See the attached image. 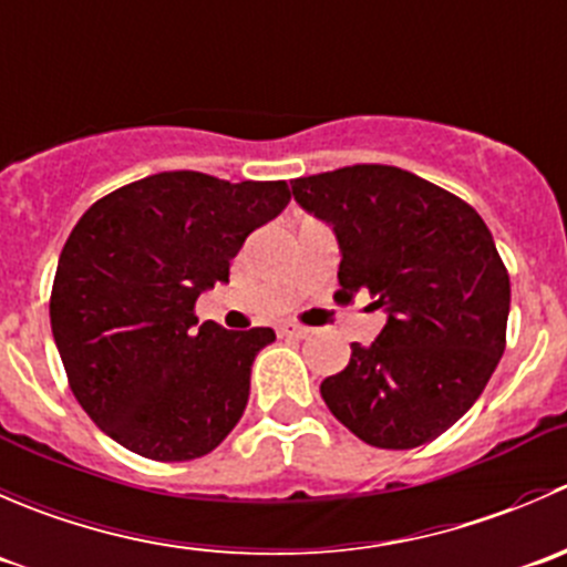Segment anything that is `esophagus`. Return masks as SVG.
<instances>
[{
	"instance_id": "esophagus-1",
	"label": "esophagus",
	"mask_w": 567,
	"mask_h": 567,
	"mask_svg": "<svg viewBox=\"0 0 567 567\" xmlns=\"http://www.w3.org/2000/svg\"><path fill=\"white\" fill-rule=\"evenodd\" d=\"M278 333L286 336V339H306V336L311 333V330L302 328V324H295V322H284L281 328H278Z\"/></svg>"
}]
</instances>
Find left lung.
<instances>
[{
    "mask_svg": "<svg viewBox=\"0 0 567 567\" xmlns=\"http://www.w3.org/2000/svg\"><path fill=\"white\" fill-rule=\"evenodd\" d=\"M297 204L330 226L336 297H372L389 322L322 380L324 405L378 450H413L450 430L504 352L509 278L468 204L391 165L295 178Z\"/></svg>",
    "mask_w": 567,
    "mask_h": 567,
    "instance_id": "obj_1",
    "label": "left lung"
}]
</instances>
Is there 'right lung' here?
I'll return each instance as SVG.
<instances>
[{"label": "right lung", "mask_w": 567, "mask_h": 567, "mask_svg": "<svg viewBox=\"0 0 567 567\" xmlns=\"http://www.w3.org/2000/svg\"><path fill=\"white\" fill-rule=\"evenodd\" d=\"M291 200L286 182L195 171L140 178L95 200L54 276L52 333L71 391L101 433L162 463L209 455L237 427L272 328L198 324L250 231Z\"/></svg>", "instance_id": "add662e5"}]
</instances>
